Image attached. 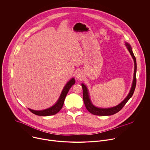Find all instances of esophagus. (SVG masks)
<instances>
[{
  "label": "esophagus",
  "mask_w": 150,
  "mask_h": 150,
  "mask_svg": "<svg viewBox=\"0 0 150 150\" xmlns=\"http://www.w3.org/2000/svg\"><path fill=\"white\" fill-rule=\"evenodd\" d=\"M76 77V79L77 80H81L82 78H83V75H82V74L81 73L79 72V73H77Z\"/></svg>",
  "instance_id": "34e87169"
}]
</instances>
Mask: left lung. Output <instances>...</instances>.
Instances as JSON below:
<instances>
[{"label": "left lung", "mask_w": 150, "mask_h": 150, "mask_svg": "<svg viewBox=\"0 0 150 150\" xmlns=\"http://www.w3.org/2000/svg\"><path fill=\"white\" fill-rule=\"evenodd\" d=\"M125 46H127V49L128 50L131 56H132L134 62V77H133V81L132 84V86L131 88V90L129 91V93H128V96L126 97V98L118 105L111 107V108H98L96 106H94L89 97V94H88V91L87 90V87L84 84H81V86L83 88V101L85 104V106L87 108V110L91 114L96 115H113L118 111H120L122 107L125 105V104L127 103V102L129 100V98L132 97L133 95V93L134 92L135 86H136V82H137V79H136V72H137V63H136V59L134 55V53L132 50V48L131 46L127 43H125Z\"/></svg>", "instance_id": "obj_1"}]
</instances>
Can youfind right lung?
<instances>
[{
  "label": "right lung",
  "instance_id": "1",
  "mask_svg": "<svg viewBox=\"0 0 150 150\" xmlns=\"http://www.w3.org/2000/svg\"><path fill=\"white\" fill-rule=\"evenodd\" d=\"M75 80L74 78H72L71 80H69L66 84V86L64 87L63 90L60 94V96L56 102V103L53 105L52 107L43 110H40V111H36V110H33L30 108H28L32 113L38 115H40V116H49V115H54L57 114L63 107L65 98L71 88V87L75 83Z\"/></svg>",
  "mask_w": 150,
  "mask_h": 150
}]
</instances>
